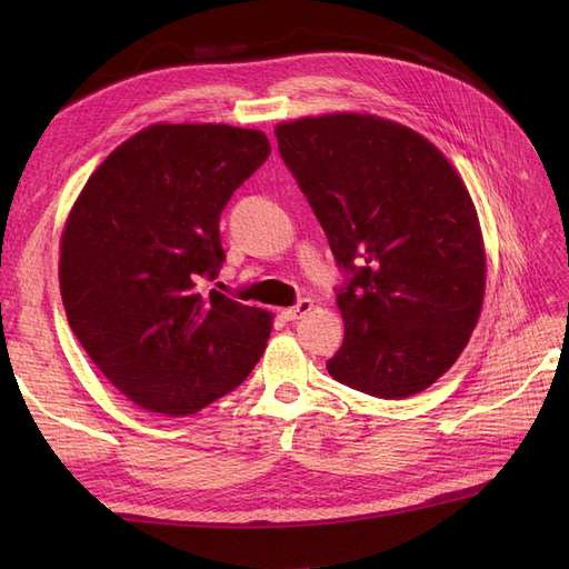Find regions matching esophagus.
I'll return each instance as SVG.
<instances>
[{
	"mask_svg": "<svg viewBox=\"0 0 569 569\" xmlns=\"http://www.w3.org/2000/svg\"><path fill=\"white\" fill-rule=\"evenodd\" d=\"M311 311H313V301H311V299H301L297 306L284 308L282 318H284V320H299V318L308 316Z\"/></svg>",
	"mask_w": 569,
	"mask_h": 569,
	"instance_id": "1",
	"label": "esophagus"
}]
</instances>
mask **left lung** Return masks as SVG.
Returning <instances> with one entry per match:
<instances>
[{
	"mask_svg": "<svg viewBox=\"0 0 569 569\" xmlns=\"http://www.w3.org/2000/svg\"><path fill=\"white\" fill-rule=\"evenodd\" d=\"M347 282L337 382L406 399L449 370L481 313L487 253L468 187L416 130L370 113L274 128Z\"/></svg>",
	"mask_w": 569,
	"mask_h": 569,
	"instance_id": "1",
	"label": "left lung"
}]
</instances>
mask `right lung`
Here are the masks:
<instances>
[{
	"label": "right lung",
	"instance_id": "1",
	"mask_svg": "<svg viewBox=\"0 0 569 569\" xmlns=\"http://www.w3.org/2000/svg\"><path fill=\"white\" fill-rule=\"evenodd\" d=\"M261 130L157 123L113 149L82 187L61 234L59 284L82 349L140 408L192 416L247 380L272 316L213 280L220 213L261 168Z\"/></svg>",
	"mask_w": 569,
	"mask_h": 569
}]
</instances>
